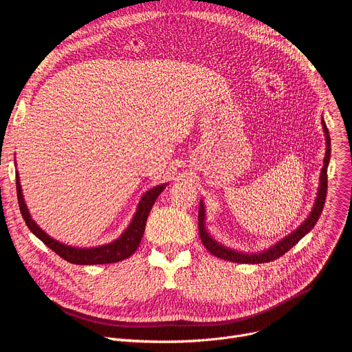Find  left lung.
Returning <instances> with one entry per match:
<instances>
[{
	"mask_svg": "<svg viewBox=\"0 0 352 352\" xmlns=\"http://www.w3.org/2000/svg\"><path fill=\"white\" fill-rule=\"evenodd\" d=\"M322 129H324V135H325V142H327V150H325V158H324V166L321 170L320 175V187L317 192L316 202H314V207L307 217L304 223L297 228L294 230L291 234H288L285 238H283L281 241L275 243L272 247L261 251V252H241L232 248H228L223 244H219L217 239L211 236V234L207 231L206 227V207L202 199H199V211H198V231L201 241L204 244V247L214 254L215 256L221 258V260H227L232 263H239V264H263V263H270L280 258L284 255L287 251H289L295 244H297L302 236H305L314 226L317 224V221L322 212L324 204H325V197H327V170H328V164H329V157H331V141H329V133L328 128L325 125L324 118L321 120Z\"/></svg>",
	"mask_w": 352,
	"mask_h": 352,
	"instance_id": "1",
	"label": "left lung"
}]
</instances>
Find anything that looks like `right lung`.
<instances>
[{"label": "right lung", "mask_w": 352, "mask_h": 352, "mask_svg": "<svg viewBox=\"0 0 352 352\" xmlns=\"http://www.w3.org/2000/svg\"><path fill=\"white\" fill-rule=\"evenodd\" d=\"M165 187H166V184H161V186H157L151 190H148L141 197L131 223H129L126 230L117 239H114L113 243H108V244L98 245V247H91V248H78V247L65 245V244L57 241V239L51 238L45 231H43L38 226H36V223L31 218L30 211L27 208L23 190H21V184H20V177H18V173H16L18 206H20V211H21V215L25 221L27 227L36 238H40L41 241L48 248H51L55 254H58L61 258H64L65 261H68L71 264H77V265L113 264V263L122 261L128 256H131L137 251V248L141 243V238L145 231L148 214H150L155 199L164 191Z\"/></svg>", "instance_id": "right-lung-1"}]
</instances>
